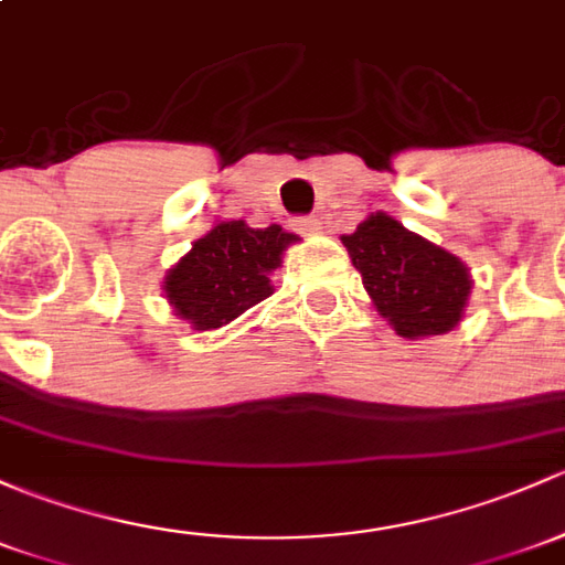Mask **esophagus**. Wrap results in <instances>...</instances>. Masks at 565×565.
<instances>
[{
    "label": "esophagus",
    "instance_id": "esophagus-1",
    "mask_svg": "<svg viewBox=\"0 0 565 565\" xmlns=\"http://www.w3.org/2000/svg\"><path fill=\"white\" fill-rule=\"evenodd\" d=\"M295 227H298L302 235H319V233H322V222H319L317 216L295 218Z\"/></svg>",
    "mask_w": 565,
    "mask_h": 565
}]
</instances>
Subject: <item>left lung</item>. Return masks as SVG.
I'll use <instances>...</instances> for the list:
<instances>
[{
    "label": "left lung",
    "instance_id": "obj_1",
    "mask_svg": "<svg viewBox=\"0 0 565 565\" xmlns=\"http://www.w3.org/2000/svg\"><path fill=\"white\" fill-rule=\"evenodd\" d=\"M362 287L401 338L444 335L462 322L473 278L447 248L403 227L387 213H371L352 235H341Z\"/></svg>",
    "mask_w": 565,
    "mask_h": 565
}]
</instances>
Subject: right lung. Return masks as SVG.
Instances as JSON below:
<instances>
[{
    "label": "right lung",
    "mask_w": 565,
    "mask_h": 565,
    "mask_svg": "<svg viewBox=\"0 0 565 565\" xmlns=\"http://www.w3.org/2000/svg\"><path fill=\"white\" fill-rule=\"evenodd\" d=\"M300 237L281 224L248 227L216 222L164 273L162 289L178 319L192 330H218L273 295L270 276Z\"/></svg>",
    "instance_id": "obj_1"
}]
</instances>
